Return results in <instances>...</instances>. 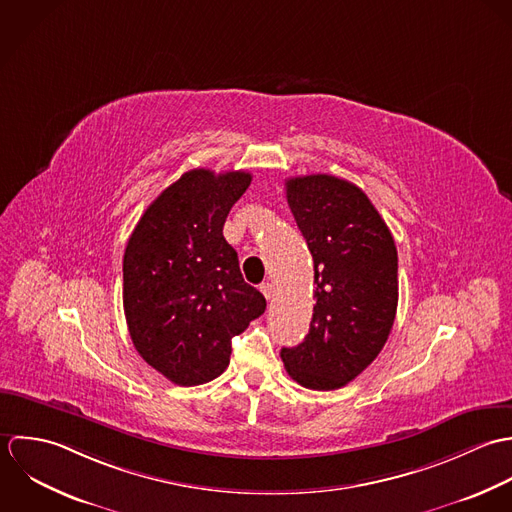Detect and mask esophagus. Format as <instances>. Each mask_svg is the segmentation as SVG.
I'll return each mask as SVG.
<instances>
[{"instance_id": "34e87169", "label": "esophagus", "mask_w": 512, "mask_h": 512, "mask_svg": "<svg viewBox=\"0 0 512 512\" xmlns=\"http://www.w3.org/2000/svg\"><path fill=\"white\" fill-rule=\"evenodd\" d=\"M261 293L265 295L267 301H273V297H275V287H273L271 283H263V285H261Z\"/></svg>"}]
</instances>
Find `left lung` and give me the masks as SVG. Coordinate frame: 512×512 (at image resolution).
Segmentation results:
<instances>
[{
    "label": "left lung",
    "instance_id": "1",
    "mask_svg": "<svg viewBox=\"0 0 512 512\" xmlns=\"http://www.w3.org/2000/svg\"><path fill=\"white\" fill-rule=\"evenodd\" d=\"M287 202L314 261V308L305 340L283 348L289 376L310 390H338L384 348L398 308L394 237L354 184L312 174L285 182Z\"/></svg>",
    "mask_w": 512,
    "mask_h": 512
}]
</instances>
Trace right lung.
Returning <instances> with one entry per match:
<instances>
[{"label":"right lung","instance_id":"right-lung-1","mask_svg":"<svg viewBox=\"0 0 512 512\" xmlns=\"http://www.w3.org/2000/svg\"><path fill=\"white\" fill-rule=\"evenodd\" d=\"M249 184L241 170H190L148 205L128 239L122 303L130 338L178 386L217 378L231 338L267 307L223 237L227 213Z\"/></svg>","mask_w":512,"mask_h":512}]
</instances>
